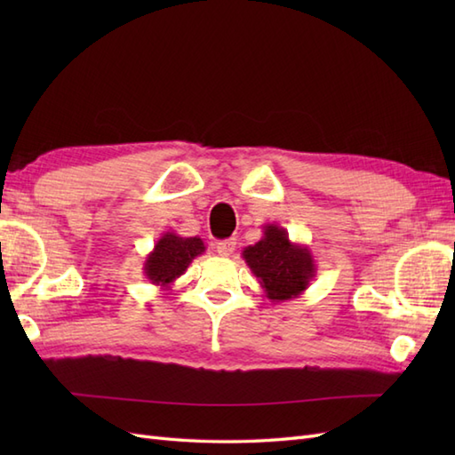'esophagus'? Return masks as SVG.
I'll return each instance as SVG.
<instances>
[{"instance_id":"esophagus-1","label":"esophagus","mask_w":455,"mask_h":455,"mask_svg":"<svg viewBox=\"0 0 455 455\" xmlns=\"http://www.w3.org/2000/svg\"><path fill=\"white\" fill-rule=\"evenodd\" d=\"M217 252H219V256H230L235 252V248H236V240L235 238H227V240H219L217 243Z\"/></svg>"}]
</instances>
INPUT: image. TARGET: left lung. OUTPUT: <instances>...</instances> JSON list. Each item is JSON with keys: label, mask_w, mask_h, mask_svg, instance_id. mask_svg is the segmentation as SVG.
<instances>
[{"label": "left lung", "mask_w": 455, "mask_h": 455, "mask_svg": "<svg viewBox=\"0 0 455 455\" xmlns=\"http://www.w3.org/2000/svg\"><path fill=\"white\" fill-rule=\"evenodd\" d=\"M264 236L243 250V258L266 297L283 303L305 293L316 274V264L308 246L291 243L287 230L275 222L264 225Z\"/></svg>", "instance_id": "8db88e82"}]
</instances>
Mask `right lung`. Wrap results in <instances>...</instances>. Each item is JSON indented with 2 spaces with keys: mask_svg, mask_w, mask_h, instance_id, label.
Segmentation results:
<instances>
[{
  "mask_svg": "<svg viewBox=\"0 0 455 455\" xmlns=\"http://www.w3.org/2000/svg\"><path fill=\"white\" fill-rule=\"evenodd\" d=\"M203 252H205V244L199 236H180L173 230H168L158 238L152 252L144 259V275L162 291H170L173 282L186 274L189 264Z\"/></svg>",
  "mask_w": 455,
  "mask_h": 455,
  "instance_id": "obj_1",
  "label": "right lung"
}]
</instances>
